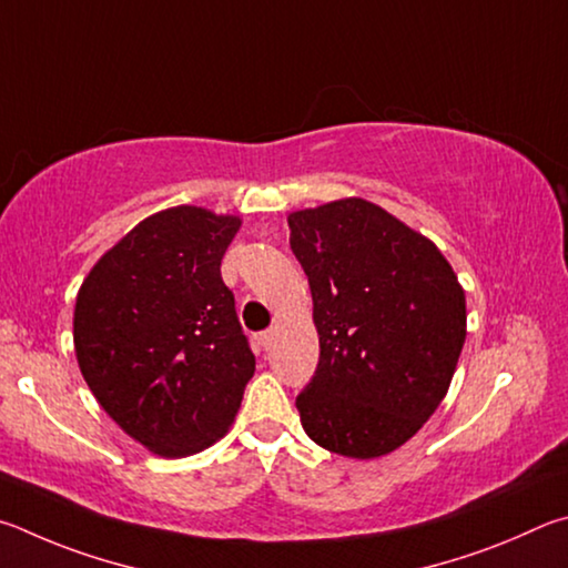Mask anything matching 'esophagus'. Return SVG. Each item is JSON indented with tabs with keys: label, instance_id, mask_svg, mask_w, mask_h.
I'll use <instances>...</instances> for the list:
<instances>
[{
	"label": "esophagus",
	"instance_id": "1",
	"mask_svg": "<svg viewBox=\"0 0 568 568\" xmlns=\"http://www.w3.org/2000/svg\"><path fill=\"white\" fill-rule=\"evenodd\" d=\"M272 342H274V332H272V329H266V332H262V334H258V336H256V344H258V346H262V349H264V352L268 349V346H272Z\"/></svg>",
	"mask_w": 568,
	"mask_h": 568
}]
</instances>
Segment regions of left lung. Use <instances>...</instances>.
Here are the masks:
<instances>
[{"label":"left lung","instance_id":"1","mask_svg":"<svg viewBox=\"0 0 568 568\" xmlns=\"http://www.w3.org/2000/svg\"><path fill=\"white\" fill-rule=\"evenodd\" d=\"M310 276L320 364L296 396L326 452L376 459L422 429L449 392L466 339V296L432 239L366 199L290 214Z\"/></svg>","mask_w":568,"mask_h":568}]
</instances>
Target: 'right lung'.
Here are the masks:
<instances>
[{"instance_id": "right-lung-1", "label": "right lung", "mask_w": 568, "mask_h": 568, "mask_svg": "<svg viewBox=\"0 0 568 568\" xmlns=\"http://www.w3.org/2000/svg\"><path fill=\"white\" fill-rule=\"evenodd\" d=\"M242 219L172 206L139 222L87 274L74 306L79 369L149 452L179 459L229 432L254 354L222 282Z\"/></svg>"}]
</instances>
